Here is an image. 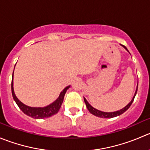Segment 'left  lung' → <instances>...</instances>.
Wrapping results in <instances>:
<instances>
[{
	"instance_id": "1",
	"label": "left lung",
	"mask_w": 150,
	"mask_h": 150,
	"mask_svg": "<svg viewBox=\"0 0 150 150\" xmlns=\"http://www.w3.org/2000/svg\"><path fill=\"white\" fill-rule=\"evenodd\" d=\"M122 47H124V48H125V50H127V52H128V50H127V49L126 48L125 46H123V45H122ZM129 53H130V52H129ZM137 90H138V84H137V87H136V92H135V93H134V96H133V98H132V100H130V103H129L127 105V106H125V107L122 108V109H121L120 110L116 111V112H102V111H100V110H98V109H96V108L93 107V106H92L91 105H90V103H88V101H87V100H86V98L84 97V103H85L86 106H87V109H88V111L90 112V113L92 114V115H95V116L98 117L112 118V117H115L120 116V115H122V114H123L124 112H125V111H127V109H128L129 108H130V105H131L132 103H133V100H134L135 96H136V93H137Z\"/></svg>"
}]
</instances>
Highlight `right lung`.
<instances>
[{
  "instance_id": "add662e5",
  "label": "right lung",
  "mask_w": 150,
  "mask_h": 150,
  "mask_svg": "<svg viewBox=\"0 0 150 150\" xmlns=\"http://www.w3.org/2000/svg\"><path fill=\"white\" fill-rule=\"evenodd\" d=\"M14 68H15V66H14ZM13 79H14V71H13L12 79H11V93H12V96L14 101L16 102L19 108L23 111V113L28 115V116L30 117L34 118V119H44V118L50 117H52V115L57 114L58 111L60 110V107H61L66 91L71 87V85H69L65 87L63 91L60 93L58 98L50 104L47 105L44 107H31V106L24 104L23 102L20 101L17 98L15 93H14V81H13Z\"/></svg>"
}]
</instances>
